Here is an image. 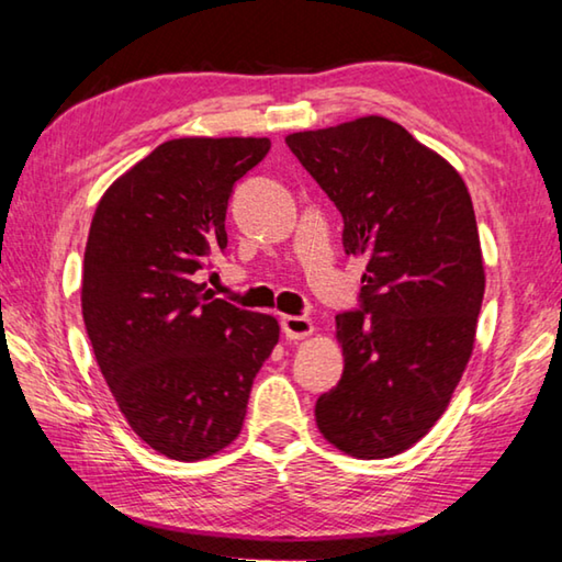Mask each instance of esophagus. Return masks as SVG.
<instances>
[{
    "label": "esophagus",
    "mask_w": 562,
    "mask_h": 562,
    "mask_svg": "<svg viewBox=\"0 0 562 562\" xmlns=\"http://www.w3.org/2000/svg\"><path fill=\"white\" fill-rule=\"evenodd\" d=\"M280 327H282V335L288 339H304L312 335V329H315L307 317H294V315L280 317Z\"/></svg>",
    "instance_id": "34e87169"
}]
</instances>
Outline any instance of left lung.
Listing matches in <instances>:
<instances>
[{"instance_id": "1", "label": "left lung", "mask_w": 562, "mask_h": 562, "mask_svg": "<svg viewBox=\"0 0 562 562\" xmlns=\"http://www.w3.org/2000/svg\"><path fill=\"white\" fill-rule=\"evenodd\" d=\"M364 255L359 307L337 315L345 372L317 398L322 436L389 459L429 434L473 351L483 288L469 188L398 123L364 116L284 138Z\"/></svg>"}]
</instances>
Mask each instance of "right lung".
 Masks as SVG:
<instances>
[{
    "label": "right lung",
    "instance_id": "obj_1",
    "mask_svg": "<svg viewBox=\"0 0 562 562\" xmlns=\"http://www.w3.org/2000/svg\"><path fill=\"white\" fill-rule=\"evenodd\" d=\"M268 150V138L166 140L93 213L83 325L121 414L168 459H207L235 441L252 379L280 339L278 319L195 282L227 247L235 183Z\"/></svg>",
    "mask_w": 562,
    "mask_h": 562
}]
</instances>
